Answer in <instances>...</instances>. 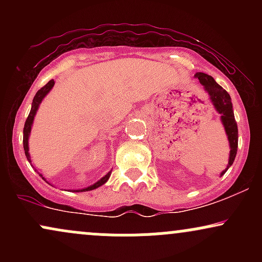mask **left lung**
<instances>
[{
	"label": "left lung",
	"mask_w": 262,
	"mask_h": 262,
	"mask_svg": "<svg viewBox=\"0 0 262 262\" xmlns=\"http://www.w3.org/2000/svg\"><path fill=\"white\" fill-rule=\"evenodd\" d=\"M194 77H197L200 82L202 83L204 91L208 93L209 100L213 103V106H214L215 111L221 114V122L224 127L228 141H229V160H228V165L225 170L221 172V176H223L227 172V170L233 165L237 151V125L235 118H234L233 103H231L229 93L225 91L221 85H218L212 76L204 73H196Z\"/></svg>",
	"instance_id": "left-lung-1"
}]
</instances>
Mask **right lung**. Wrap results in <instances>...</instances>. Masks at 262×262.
I'll list each match as a JSON object with an SVG mask.
<instances>
[{"label": "right lung", "mask_w": 262, "mask_h": 262, "mask_svg": "<svg viewBox=\"0 0 262 262\" xmlns=\"http://www.w3.org/2000/svg\"><path fill=\"white\" fill-rule=\"evenodd\" d=\"M54 83H55V81L54 80H50L49 82L47 83V85L41 87L39 91L35 93L34 98H33V102H32V108H31V112H29V116L28 118H27L26 121V124H25V129H23V148H25V152H26V156H27V160L31 162L32 165V159H31V154H29V145H28V140H29V135H31V130H32V125H33V122H34V117L35 114H37V111L39 106H40L41 101L44 100L45 96L48 95V93L50 92V90L54 87ZM33 166V165H32ZM37 171V170H35ZM38 172V171H37ZM39 173V172H38ZM111 173H112V170L110 171V172H107L106 175H104L102 179L98 180L97 182H95L93 185L89 186V187H85V188H80V189H74V192H86V191H92V189L100 187V186L104 185L108 181V179H110ZM39 176L41 177V179L45 180V177L41 175V173H39ZM47 181V180H45ZM48 182V181H47ZM49 183V182H48Z\"/></svg>", "instance_id": "1"}]
</instances>
